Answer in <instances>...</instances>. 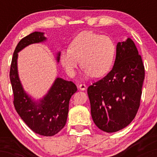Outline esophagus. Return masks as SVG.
Returning <instances> with one entry per match:
<instances>
[{
  "label": "esophagus",
  "instance_id": "34e87169",
  "mask_svg": "<svg viewBox=\"0 0 157 157\" xmlns=\"http://www.w3.org/2000/svg\"><path fill=\"white\" fill-rule=\"evenodd\" d=\"M78 89L81 90V91H85V90L86 89V86L85 84H80L79 85Z\"/></svg>",
  "mask_w": 157,
  "mask_h": 157
}]
</instances>
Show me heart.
Instances as JSON below:
<instances>
[{
    "instance_id": "b5f03b06",
    "label": "heart",
    "mask_w": 157,
    "mask_h": 157,
    "mask_svg": "<svg viewBox=\"0 0 157 157\" xmlns=\"http://www.w3.org/2000/svg\"><path fill=\"white\" fill-rule=\"evenodd\" d=\"M115 55L116 45L111 37L85 31L73 39L70 48L62 50L60 62L70 77L75 76L81 60L84 78L102 77L111 69Z\"/></svg>"
}]
</instances>
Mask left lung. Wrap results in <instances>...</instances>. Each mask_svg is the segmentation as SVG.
Returning <instances> with one entry per match:
<instances>
[{"label":"left lung","mask_w":157,"mask_h":157,"mask_svg":"<svg viewBox=\"0 0 157 157\" xmlns=\"http://www.w3.org/2000/svg\"><path fill=\"white\" fill-rule=\"evenodd\" d=\"M145 68L134 41L117 45L111 71L88 88L93 121L107 133L118 131L134 120L140 107Z\"/></svg>","instance_id":"left-lung-1"}]
</instances>
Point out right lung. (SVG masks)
Masks as SVG:
<instances>
[{"mask_svg":"<svg viewBox=\"0 0 157 157\" xmlns=\"http://www.w3.org/2000/svg\"><path fill=\"white\" fill-rule=\"evenodd\" d=\"M44 32H35L23 37L16 46L10 68V81L14 94V105L21 118L31 130L41 136H52L60 131L67 120L70 99L77 91L71 81L57 77L47 93L36 99L25 91L17 70L18 53L29 45L44 43ZM60 52L56 54L57 63Z\"/></svg>","mask_w":157,"mask_h":157,"instance_id":"right-lung-1","label":"right lung"}]
</instances>
